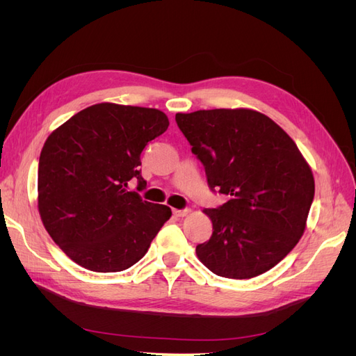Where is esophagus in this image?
<instances>
[{"label": "esophagus", "mask_w": 356, "mask_h": 356, "mask_svg": "<svg viewBox=\"0 0 356 356\" xmlns=\"http://www.w3.org/2000/svg\"><path fill=\"white\" fill-rule=\"evenodd\" d=\"M175 217H186V215L190 213V209H172Z\"/></svg>", "instance_id": "34e87169"}]
</instances>
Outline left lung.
<instances>
[{
  "label": "left lung",
  "instance_id": "8db88e82",
  "mask_svg": "<svg viewBox=\"0 0 356 356\" xmlns=\"http://www.w3.org/2000/svg\"><path fill=\"white\" fill-rule=\"evenodd\" d=\"M175 120L209 188L229 196L203 209L213 232L196 246L199 260L230 279L270 270L303 236L314 202L315 179L303 154L281 126L254 110L178 113Z\"/></svg>",
  "mask_w": 356,
  "mask_h": 356
}]
</instances>
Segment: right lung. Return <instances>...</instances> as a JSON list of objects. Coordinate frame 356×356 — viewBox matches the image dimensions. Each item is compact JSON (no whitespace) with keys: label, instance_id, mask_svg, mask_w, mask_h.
I'll return each instance as SVG.
<instances>
[{"label":"right lung","instance_id":"1","mask_svg":"<svg viewBox=\"0 0 356 356\" xmlns=\"http://www.w3.org/2000/svg\"><path fill=\"white\" fill-rule=\"evenodd\" d=\"M169 126L156 108L102 102L53 131L38 163V212L50 238L92 272L126 270L172 215L143 200L141 153Z\"/></svg>","mask_w":356,"mask_h":356}]
</instances>
